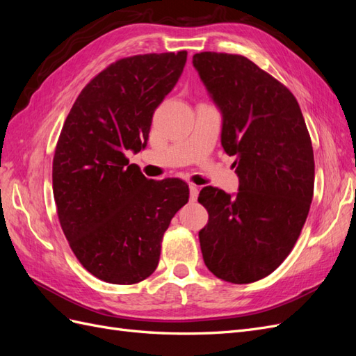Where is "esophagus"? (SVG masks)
<instances>
[{
  "label": "esophagus",
  "instance_id": "esophagus-1",
  "mask_svg": "<svg viewBox=\"0 0 356 356\" xmlns=\"http://www.w3.org/2000/svg\"><path fill=\"white\" fill-rule=\"evenodd\" d=\"M199 196V187L195 184H190V200L195 202Z\"/></svg>",
  "mask_w": 356,
  "mask_h": 356
}]
</instances>
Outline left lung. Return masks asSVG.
<instances>
[{"mask_svg": "<svg viewBox=\"0 0 356 356\" xmlns=\"http://www.w3.org/2000/svg\"><path fill=\"white\" fill-rule=\"evenodd\" d=\"M222 114L221 145L236 156L234 196L203 187L209 213L199 232L203 261L222 281L251 284L270 275L293 250L314 197L315 160L294 95L241 55L193 56Z\"/></svg>", "mask_w": 356, "mask_h": 356, "instance_id": "obj_1", "label": "left lung"}]
</instances>
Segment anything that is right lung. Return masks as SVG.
Wrapping results in <instances>:
<instances>
[{"instance_id": "obj_1", "label": "right lung", "mask_w": 356, "mask_h": 356, "mask_svg": "<svg viewBox=\"0 0 356 356\" xmlns=\"http://www.w3.org/2000/svg\"><path fill=\"white\" fill-rule=\"evenodd\" d=\"M187 51L117 60L75 99L53 157V196L63 234L86 270L131 285L159 264L170 220L188 202L178 178L154 181L129 165L147 145L153 114L174 89Z\"/></svg>"}]
</instances>
